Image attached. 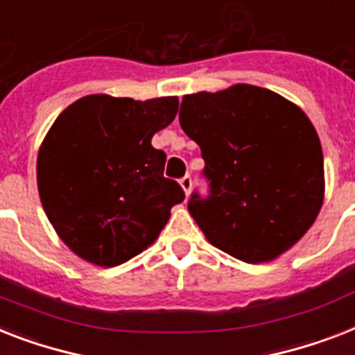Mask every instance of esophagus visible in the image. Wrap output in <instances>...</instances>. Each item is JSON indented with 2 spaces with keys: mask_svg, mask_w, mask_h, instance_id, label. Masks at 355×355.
Returning <instances> with one entry per match:
<instances>
[{
  "mask_svg": "<svg viewBox=\"0 0 355 355\" xmlns=\"http://www.w3.org/2000/svg\"><path fill=\"white\" fill-rule=\"evenodd\" d=\"M180 186H182L184 193H186V195H189V193H191V187H193L191 177H189V175H186V177L180 178Z\"/></svg>",
  "mask_w": 355,
  "mask_h": 355,
  "instance_id": "obj_1",
  "label": "esophagus"
}]
</instances>
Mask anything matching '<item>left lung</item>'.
I'll list each match as a JSON object with an SVG mask.
<instances>
[{
	"instance_id": "8db88e82",
	"label": "left lung",
	"mask_w": 355,
	"mask_h": 355,
	"mask_svg": "<svg viewBox=\"0 0 355 355\" xmlns=\"http://www.w3.org/2000/svg\"><path fill=\"white\" fill-rule=\"evenodd\" d=\"M180 128L198 144L209 195L187 209L206 239L239 261L279 257L312 226L324 197L321 142L295 103L237 83L186 94Z\"/></svg>"
}]
</instances>
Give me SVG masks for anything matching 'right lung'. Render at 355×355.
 Here are the masks:
<instances>
[{
	"label": "right lung",
	"instance_id": "1",
	"mask_svg": "<svg viewBox=\"0 0 355 355\" xmlns=\"http://www.w3.org/2000/svg\"><path fill=\"white\" fill-rule=\"evenodd\" d=\"M178 111L177 96L137 102L91 94L71 103L37 153V191L49 220L78 257L118 266L155 243L184 200L164 177L151 138Z\"/></svg>",
	"mask_w": 355,
	"mask_h": 355
}]
</instances>
